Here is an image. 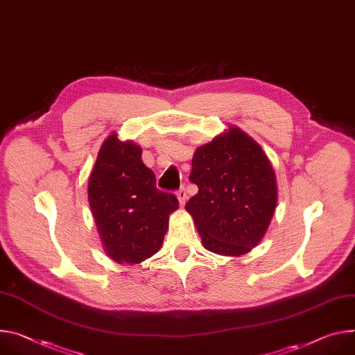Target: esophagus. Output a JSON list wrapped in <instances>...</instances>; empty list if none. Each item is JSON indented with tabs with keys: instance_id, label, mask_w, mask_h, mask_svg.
I'll use <instances>...</instances> for the list:
<instances>
[{
	"instance_id": "obj_1",
	"label": "esophagus",
	"mask_w": 355,
	"mask_h": 355,
	"mask_svg": "<svg viewBox=\"0 0 355 355\" xmlns=\"http://www.w3.org/2000/svg\"><path fill=\"white\" fill-rule=\"evenodd\" d=\"M177 198H178V201H180V205L184 207V205H185V201H187V191H185L184 187L177 191Z\"/></svg>"
}]
</instances>
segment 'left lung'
<instances>
[{
  "label": "left lung",
  "mask_w": 355,
  "mask_h": 355,
  "mask_svg": "<svg viewBox=\"0 0 355 355\" xmlns=\"http://www.w3.org/2000/svg\"><path fill=\"white\" fill-rule=\"evenodd\" d=\"M189 181L198 185L185 209L205 249L241 256L265 236L277 204L273 167L262 147L239 127L198 147Z\"/></svg>",
  "instance_id": "left-lung-1"
}]
</instances>
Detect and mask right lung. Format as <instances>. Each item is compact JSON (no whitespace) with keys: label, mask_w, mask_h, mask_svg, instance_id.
<instances>
[{"label":"right lung","mask_w":355,"mask_h":355,"mask_svg":"<svg viewBox=\"0 0 355 355\" xmlns=\"http://www.w3.org/2000/svg\"><path fill=\"white\" fill-rule=\"evenodd\" d=\"M87 197L109 257L117 263L146 261L163 245L168 216L178 200L155 187V175L141 161V148L117 135L102 144L92 170Z\"/></svg>","instance_id":"add662e5"}]
</instances>
